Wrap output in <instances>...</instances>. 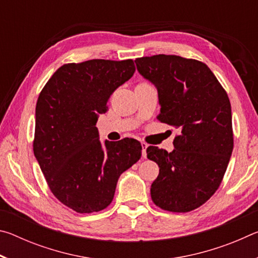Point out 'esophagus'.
Instances as JSON below:
<instances>
[{"label": "esophagus", "mask_w": 258, "mask_h": 258, "mask_svg": "<svg viewBox=\"0 0 258 258\" xmlns=\"http://www.w3.org/2000/svg\"><path fill=\"white\" fill-rule=\"evenodd\" d=\"M141 146H142V157L143 158H147V148L148 145L146 142H141Z\"/></svg>", "instance_id": "esophagus-1"}]
</instances>
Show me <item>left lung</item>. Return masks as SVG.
<instances>
[{
    "label": "left lung",
    "instance_id": "8db88e82",
    "mask_svg": "<svg viewBox=\"0 0 258 258\" xmlns=\"http://www.w3.org/2000/svg\"><path fill=\"white\" fill-rule=\"evenodd\" d=\"M139 73L157 87V119L175 126L174 149L147 148L159 167L150 195L173 213L198 208L215 194L233 150L231 103L223 86L202 61L157 54L135 60Z\"/></svg>",
    "mask_w": 258,
    "mask_h": 258
}]
</instances>
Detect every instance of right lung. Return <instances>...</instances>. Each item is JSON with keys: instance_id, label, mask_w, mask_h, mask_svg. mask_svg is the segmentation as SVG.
Instances as JSON below:
<instances>
[{"instance_id": "obj_1", "label": "right lung", "mask_w": 258, "mask_h": 258, "mask_svg": "<svg viewBox=\"0 0 258 258\" xmlns=\"http://www.w3.org/2000/svg\"><path fill=\"white\" fill-rule=\"evenodd\" d=\"M134 72L132 59L66 63L38 95L34 155L54 197L77 213L108 207L120 174L141 158L137 140L103 146L95 126L113 91Z\"/></svg>"}]
</instances>
